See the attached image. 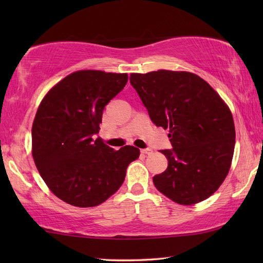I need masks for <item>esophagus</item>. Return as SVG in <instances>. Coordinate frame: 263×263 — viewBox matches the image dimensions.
Returning <instances> with one entry per match:
<instances>
[{"instance_id": "obj_1", "label": "esophagus", "mask_w": 263, "mask_h": 263, "mask_svg": "<svg viewBox=\"0 0 263 263\" xmlns=\"http://www.w3.org/2000/svg\"><path fill=\"white\" fill-rule=\"evenodd\" d=\"M140 152H141V154H142V155H149V154H152V153H153V152H152V149H141Z\"/></svg>"}]
</instances>
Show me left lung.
<instances>
[{
    "mask_svg": "<svg viewBox=\"0 0 263 263\" xmlns=\"http://www.w3.org/2000/svg\"><path fill=\"white\" fill-rule=\"evenodd\" d=\"M130 82L157 126L168 128V160L154 176L156 189L178 204L191 205L214 194L230 172L235 147L232 111L202 78L186 71L131 73Z\"/></svg>",
    "mask_w": 263,
    "mask_h": 263,
    "instance_id": "1",
    "label": "left lung"
}]
</instances>
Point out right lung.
<instances>
[{
  "instance_id": "obj_1",
  "label": "right lung",
  "mask_w": 263,
  "mask_h": 263,
  "mask_svg": "<svg viewBox=\"0 0 263 263\" xmlns=\"http://www.w3.org/2000/svg\"><path fill=\"white\" fill-rule=\"evenodd\" d=\"M127 82L126 73L80 70L49 89L31 130V154L48 189L64 202L88 208L105 202L124 182L140 156L133 146L120 150L97 135L105 106Z\"/></svg>"
}]
</instances>
